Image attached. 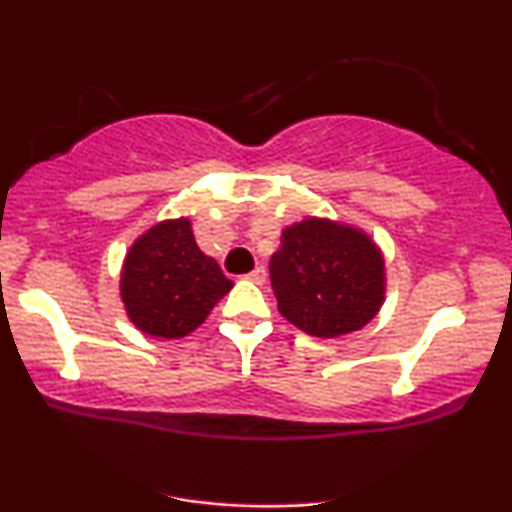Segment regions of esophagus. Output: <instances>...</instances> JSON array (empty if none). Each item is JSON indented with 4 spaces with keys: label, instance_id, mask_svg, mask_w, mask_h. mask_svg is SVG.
I'll return each instance as SVG.
<instances>
[{
    "label": "esophagus",
    "instance_id": "34e87169",
    "mask_svg": "<svg viewBox=\"0 0 512 512\" xmlns=\"http://www.w3.org/2000/svg\"><path fill=\"white\" fill-rule=\"evenodd\" d=\"M248 279L255 281V284H264V281H267V269H264V267H255V269H252V272L248 274Z\"/></svg>",
    "mask_w": 512,
    "mask_h": 512
}]
</instances>
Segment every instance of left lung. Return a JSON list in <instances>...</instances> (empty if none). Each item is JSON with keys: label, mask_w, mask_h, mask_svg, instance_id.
Instances as JSON below:
<instances>
[{"label": "left lung", "mask_w": 512, "mask_h": 512, "mask_svg": "<svg viewBox=\"0 0 512 512\" xmlns=\"http://www.w3.org/2000/svg\"><path fill=\"white\" fill-rule=\"evenodd\" d=\"M279 313L313 337H339L373 320L385 298V262L366 233L327 219L284 228L269 260Z\"/></svg>", "instance_id": "1"}]
</instances>
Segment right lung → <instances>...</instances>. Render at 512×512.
Masks as SVG:
<instances>
[{"label":"right lung","mask_w":512,"mask_h":512,"mask_svg":"<svg viewBox=\"0 0 512 512\" xmlns=\"http://www.w3.org/2000/svg\"><path fill=\"white\" fill-rule=\"evenodd\" d=\"M231 286L216 260L197 248L187 219L149 228L129 248L120 279L129 320L161 339L197 330Z\"/></svg>","instance_id":"right-lung-1"}]
</instances>
